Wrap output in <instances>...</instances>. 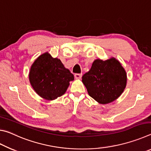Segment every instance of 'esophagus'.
I'll return each instance as SVG.
<instances>
[{
  "mask_svg": "<svg viewBox=\"0 0 151 151\" xmlns=\"http://www.w3.org/2000/svg\"><path fill=\"white\" fill-rule=\"evenodd\" d=\"M82 76H83V74L82 73H76L75 75V77L76 79H79L82 77Z\"/></svg>",
  "mask_w": 151,
  "mask_h": 151,
  "instance_id": "1",
  "label": "esophagus"
}]
</instances>
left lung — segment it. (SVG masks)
I'll return each instance as SVG.
<instances>
[{"label": "left lung", "mask_w": 151, "mask_h": 151, "mask_svg": "<svg viewBox=\"0 0 151 151\" xmlns=\"http://www.w3.org/2000/svg\"><path fill=\"white\" fill-rule=\"evenodd\" d=\"M82 81L92 98L101 104H108L121 96L127 85L124 68L114 58L96 59Z\"/></svg>", "instance_id": "left-lung-1"}]
</instances>
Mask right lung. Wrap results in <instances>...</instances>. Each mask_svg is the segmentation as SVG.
<instances>
[{"mask_svg":"<svg viewBox=\"0 0 151 151\" xmlns=\"http://www.w3.org/2000/svg\"><path fill=\"white\" fill-rule=\"evenodd\" d=\"M74 75L65 68L60 60L48 52L38 57L32 64L29 81L32 88L42 98L54 100L65 93Z\"/></svg>","mask_w":151,"mask_h":151,"instance_id":"add662e5","label":"right lung"}]
</instances>
